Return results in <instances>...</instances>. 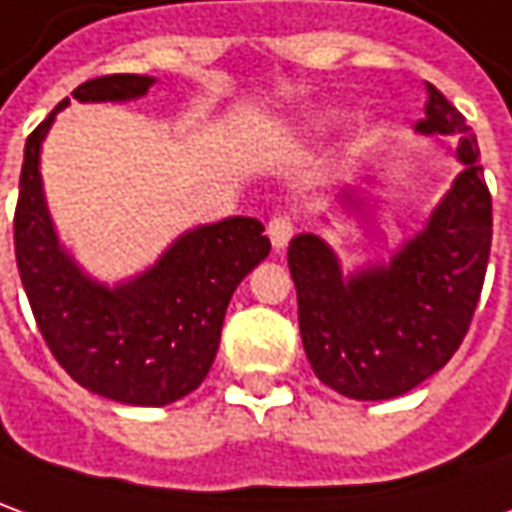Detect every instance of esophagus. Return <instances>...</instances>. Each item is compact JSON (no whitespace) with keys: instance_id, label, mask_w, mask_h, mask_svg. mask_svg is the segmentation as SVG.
<instances>
[{"instance_id":"1","label":"esophagus","mask_w":512,"mask_h":512,"mask_svg":"<svg viewBox=\"0 0 512 512\" xmlns=\"http://www.w3.org/2000/svg\"><path fill=\"white\" fill-rule=\"evenodd\" d=\"M266 232H269V241L274 246V252H283L288 241H291V235H294V221L288 215H274L269 221V227H266Z\"/></svg>"}]
</instances>
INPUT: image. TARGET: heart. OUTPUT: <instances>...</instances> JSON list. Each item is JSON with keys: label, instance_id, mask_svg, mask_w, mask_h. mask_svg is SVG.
I'll return each mask as SVG.
<instances>
[{"label": "heart", "instance_id": "1", "mask_svg": "<svg viewBox=\"0 0 512 512\" xmlns=\"http://www.w3.org/2000/svg\"><path fill=\"white\" fill-rule=\"evenodd\" d=\"M308 125H311V128H319V131L333 128V125H336V114H333V111H319V114H311V117H308Z\"/></svg>", "mask_w": 512, "mask_h": 512}]
</instances>
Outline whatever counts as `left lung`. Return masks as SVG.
<instances>
[{
    "mask_svg": "<svg viewBox=\"0 0 512 512\" xmlns=\"http://www.w3.org/2000/svg\"><path fill=\"white\" fill-rule=\"evenodd\" d=\"M426 95L415 134L434 137L462 170L415 235L387 260L353 269H344L336 249L314 232L288 246L305 356L325 387L353 401L398 398L443 370L468 333L485 283L493 215L479 145L443 92L426 83ZM381 190L373 179L344 187L333 215L375 224L387 207ZM322 221L330 224L328 215Z\"/></svg>",
    "mask_w": 512,
    "mask_h": 512,
    "instance_id": "obj_1",
    "label": "left lung"
}]
</instances>
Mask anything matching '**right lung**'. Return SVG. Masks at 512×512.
<instances>
[{
  "mask_svg": "<svg viewBox=\"0 0 512 512\" xmlns=\"http://www.w3.org/2000/svg\"><path fill=\"white\" fill-rule=\"evenodd\" d=\"M151 75L81 83V103H131L151 92ZM24 145L16 263L44 342L83 389L125 406H168L210 373L227 305L241 280L271 252L257 218L232 215L173 238L148 269L103 283L83 269L55 229L41 148L58 111Z\"/></svg>",
  "mask_w": 512,
  "mask_h": 512,
  "instance_id": "obj_1",
  "label": "right lung"
}]
</instances>
